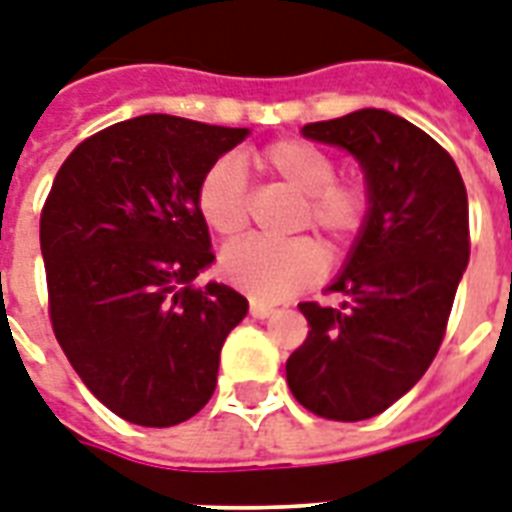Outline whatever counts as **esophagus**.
Masks as SVG:
<instances>
[{"instance_id":"esophagus-1","label":"esophagus","mask_w":512,"mask_h":512,"mask_svg":"<svg viewBox=\"0 0 512 512\" xmlns=\"http://www.w3.org/2000/svg\"><path fill=\"white\" fill-rule=\"evenodd\" d=\"M273 311H276V308H273L271 303H263V300H252V303H249V314H252L255 319L271 317Z\"/></svg>"}]
</instances>
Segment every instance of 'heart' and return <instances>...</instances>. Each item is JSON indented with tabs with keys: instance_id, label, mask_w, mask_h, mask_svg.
Listing matches in <instances>:
<instances>
[{
	"instance_id": "b5f03b06",
	"label": "heart",
	"mask_w": 512,
	"mask_h": 512,
	"mask_svg": "<svg viewBox=\"0 0 512 512\" xmlns=\"http://www.w3.org/2000/svg\"><path fill=\"white\" fill-rule=\"evenodd\" d=\"M265 177L300 193L295 230L314 228L333 252H343L368 228L373 198L360 179L335 177L330 152L306 139H276L255 152ZM198 214L222 239H239L249 225V187L233 158H220L204 171L195 190ZM222 279L255 300L298 295L325 273V252L314 239H247L220 257Z\"/></svg>"
}]
</instances>
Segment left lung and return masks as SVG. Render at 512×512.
I'll return each mask as SVG.
<instances>
[{"label":"left lung","instance_id":"8db88e82","mask_svg":"<svg viewBox=\"0 0 512 512\" xmlns=\"http://www.w3.org/2000/svg\"><path fill=\"white\" fill-rule=\"evenodd\" d=\"M303 136L362 163L373 212L330 284L341 306H298L311 330L287 360V384L322 419L362 421L397 403L438 354L470 260L467 190L432 136L384 109L308 123Z\"/></svg>","mask_w":512,"mask_h":512}]
</instances>
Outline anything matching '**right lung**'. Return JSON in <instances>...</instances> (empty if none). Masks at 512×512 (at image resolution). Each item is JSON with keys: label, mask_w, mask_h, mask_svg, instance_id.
Returning <instances> with one entry per match:
<instances>
[{"label": "right lung", "mask_w": 512, "mask_h": 512, "mask_svg": "<svg viewBox=\"0 0 512 512\" xmlns=\"http://www.w3.org/2000/svg\"><path fill=\"white\" fill-rule=\"evenodd\" d=\"M247 128L174 115L115 123L77 144L39 217L56 341L120 419L174 427L217 386L222 343L247 317L225 284L195 287L214 260L195 190Z\"/></svg>", "instance_id": "1"}]
</instances>
